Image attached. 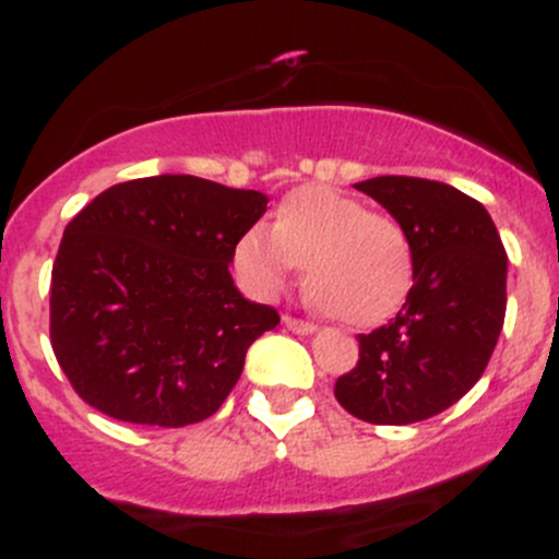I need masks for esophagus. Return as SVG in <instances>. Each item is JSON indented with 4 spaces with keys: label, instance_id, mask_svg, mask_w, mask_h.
<instances>
[{
    "label": "esophagus",
    "instance_id": "obj_1",
    "mask_svg": "<svg viewBox=\"0 0 559 559\" xmlns=\"http://www.w3.org/2000/svg\"><path fill=\"white\" fill-rule=\"evenodd\" d=\"M282 323H285L293 334H314V331H318V325H314L312 320L290 318V314H285V318H282Z\"/></svg>",
    "mask_w": 559,
    "mask_h": 559
}]
</instances>
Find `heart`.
I'll use <instances>...</instances> for the list:
<instances>
[{"label":"heart","mask_w":559,"mask_h":559,"mask_svg":"<svg viewBox=\"0 0 559 559\" xmlns=\"http://www.w3.org/2000/svg\"><path fill=\"white\" fill-rule=\"evenodd\" d=\"M236 272L255 296H277L307 263L314 304L347 325H374L405 304L413 287V247L391 214L369 212L331 187H298L252 225L234 250Z\"/></svg>","instance_id":"b5f03b06"}]
</instances>
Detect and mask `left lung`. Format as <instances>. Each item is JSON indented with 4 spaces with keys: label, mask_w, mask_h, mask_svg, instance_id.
I'll return each mask as SVG.
<instances>
[{
    "label": "left lung",
    "mask_w": 559,
    "mask_h": 559,
    "mask_svg": "<svg viewBox=\"0 0 559 559\" xmlns=\"http://www.w3.org/2000/svg\"><path fill=\"white\" fill-rule=\"evenodd\" d=\"M356 190L405 228L413 287L394 320L358 334L334 396L369 424H416L478 383L506 320L508 255L489 212L443 181L374 176Z\"/></svg>",
    "instance_id": "8db88e82"
}]
</instances>
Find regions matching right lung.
Listing matches in <instances>:
<instances>
[{
  "label": "right lung",
  "mask_w": 559,
  "mask_h": 559,
  "mask_svg": "<svg viewBox=\"0 0 559 559\" xmlns=\"http://www.w3.org/2000/svg\"><path fill=\"white\" fill-rule=\"evenodd\" d=\"M266 203L163 174L108 187L70 219L51 272V345L81 400L146 427L219 411L252 342L280 323L228 272Z\"/></svg>",
  "instance_id": "1"
}]
</instances>
